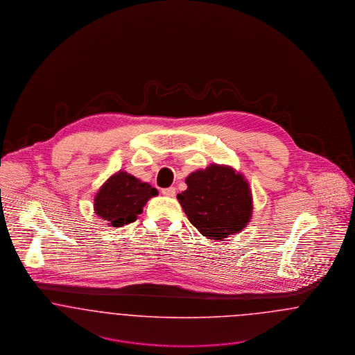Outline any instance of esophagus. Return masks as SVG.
<instances>
[{"instance_id":"34e87169","label":"esophagus","mask_w":355,"mask_h":355,"mask_svg":"<svg viewBox=\"0 0 355 355\" xmlns=\"http://www.w3.org/2000/svg\"><path fill=\"white\" fill-rule=\"evenodd\" d=\"M162 193H163L164 196H168V198H173V196H175V193H176V189H175L173 187H168V188H163V189H162Z\"/></svg>"}]
</instances>
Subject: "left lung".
<instances>
[{
    "label": "left lung",
    "instance_id": "1",
    "mask_svg": "<svg viewBox=\"0 0 355 355\" xmlns=\"http://www.w3.org/2000/svg\"><path fill=\"white\" fill-rule=\"evenodd\" d=\"M178 195L188 220L212 241H224L250 223L252 195L248 182L232 167L211 164L192 172Z\"/></svg>",
    "mask_w": 355,
    "mask_h": 355
}]
</instances>
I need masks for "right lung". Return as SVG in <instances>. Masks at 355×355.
<instances>
[{
  "mask_svg": "<svg viewBox=\"0 0 355 355\" xmlns=\"http://www.w3.org/2000/svg\"><path fill=\"white\" fill-rule=\"evenodd\" d=\"M159 192L124 171L112 175L94 196V212L108 225L121 227L136 220L143 207Z\"/></svg>",
  "mask_w": 355,
  "mask_h": 355,
  "instance_id": "1",
  "label": "right lung"
}]
</instances>
